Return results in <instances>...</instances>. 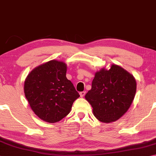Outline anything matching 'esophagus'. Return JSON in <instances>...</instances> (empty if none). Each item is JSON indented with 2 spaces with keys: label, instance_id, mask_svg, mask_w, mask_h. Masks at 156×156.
Segmentation results:
<instances>
[{
  "label": "esophagus",
  "instance_id": "1",
  "mask_svg": "<svg viewBox=\"0 0 156 156\" xmlns=\"http://www.w3.org/2000/svg\"><path fill=\"white\" fill-rule=\"evenodd\" d=\"M80 97H83L84 96H85V94H86V92H84V91L81 92L80 93Z\"/></svg>",
  "mask_w": 156,
  "mask_h": 156
}]
</instances>
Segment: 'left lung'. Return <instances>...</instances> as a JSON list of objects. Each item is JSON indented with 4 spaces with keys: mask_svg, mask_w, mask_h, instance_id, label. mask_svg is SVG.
<instances>
[{
    "mask_svg": "<svg viewBox=\"0 0 156 156\" xmlns=\"http://www.w3.org/2000/svg\"><path fill=\"white\" fill-rule=\"evenodd\" d=\"M136 81L132 74L116 64L95 73L92 88L85 98L94 116L103 122L117 121L127 112L134 99Z\"/></svg>",
    "mask_w": 156,
    "mask_h": 156,
    "instance_id": "8db88e82",
    "label": "left lung"
}]
</instances>
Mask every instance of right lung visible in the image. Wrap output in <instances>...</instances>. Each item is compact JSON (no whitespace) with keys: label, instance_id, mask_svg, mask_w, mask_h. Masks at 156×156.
<instances>
[{"label":"right lung","instance_id":"obj_1","mask_svg":"<svg viewBox=\"0 0 156 156\" xmlns=\"http://www.w3.org/2000/svg\"><path fill=\"white\" fill-rule=\"evenodd\" d=\"M66 63L53 59L35 68L25 79L24 95L31 110L44 121H61L80 97L66 78Z\"/></svg>","mask_w":156,"mask_h":156}]
</instances>
